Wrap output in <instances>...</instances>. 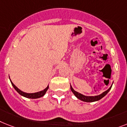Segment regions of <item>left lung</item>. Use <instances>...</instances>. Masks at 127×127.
Masks as SVG:
<instances>
[{
	"label": "left lung",
	"instance_id": "8db88e82",
	"mask_svg": "<svg viewBox=\"0 0 127 127\" xmlns=\"http://www.w3.org/2000/svg\"><path fill=\"white\" fill-rule=\"evenodd\" d=\"M112 86V85L111 86V87L110 88L108 89V90L105 91L104 92H103L102 94H100L99 95H97V96H85V95H82V94H80V93H78V92H76L75 90H73V88L71 87V92H73L74 95L76 96L78 99H80V100H82V101H84V102H95V101H97V100H100V99H102V97H104L105 96L106 94L108 93V92L110 90Z\"/></svg>",
	"mask_w": 127,
	"mask_h": 127
}]
</instances>
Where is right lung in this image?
Masks as SVG:
<instances>
[{
    "label": "right lung",
    "mask_w": 127,
    "mask_h": 127,
    "mask_svg": "<svg viewBox=\"0 0 127 127\" xmlns=\"http://www.w3.org/2000/svg\"><path fill=\"white\" fill-rule=\"evenodd\" d=\"M11 81V80H10ZM11 83L13 86V87L15 88V90H16L17 92H18L19 94H20L22 96H23L25 97H27V98H29V99H37V98H39V97H43L45 94L46 92L47 91V90L49 89V86L46 88L45 90H43V91H41V92H37V93H33V94H27V93H25V92H22L19 89H18L13 84V82L11 81Z\"/></svg>",
    "instance_id": "right-lung-1"
}]
</instances>
